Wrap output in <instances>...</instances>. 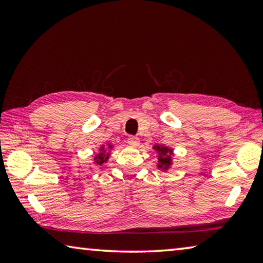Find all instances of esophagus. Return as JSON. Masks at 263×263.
<instances>
[{
  "mask_svg": "<svg viewBox=\"0 0 263 263\" xmlns=\"http://www.w3.org/2000/svg\"><path fill=\"white\" fill-rule=\"evenodd\" d=\"M127 142H128V145L132 146V147H137V146H139L140 140L138 137H128Z\"/></svg>",
  "mask_w": 263,
  "mask_h": 263,
  "instance_id": "obj_1",
  "label": "esophagus"
}]
</instances>
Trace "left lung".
<instances>
[{"label":"left lung","instance_id":"left-lung-1","mask_svg":"<svg viewBox=\"0 0 263 263\" xmlns=\"http://www.w3.org/2000/svg\"><path fill=\"white\" fill-rule=\"evenodd\" d=\"M153 149L158 153V163L157 167L162 172H167L173 166V155L174 149L164 145H154Z\"/></svg>","mask_w":263,"mask_h":263}]
</instances>
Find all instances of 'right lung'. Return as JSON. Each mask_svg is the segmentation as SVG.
<instances>
[{
	"instance_id": "obj_1",
	"label": "right lung",
	"mask_w": 263,
	"mask_h": 263,
	"mask_svg": "<svg viewBox=\"0 0 263 263\" xmlns=\"http://www.w3.org/2000/svg\"><path fill=\"white\" fill-rule=\"evenodd\" d=\"M114 148V145L108 142L106 145H101L100 152L94 155V163L102 166V164L108 161L110 158V151Z\"/></svg>"
}]
</instances>
